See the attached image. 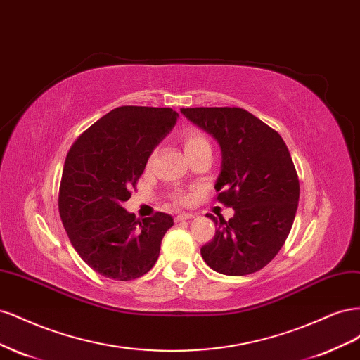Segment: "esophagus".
Wrapping results in <instances>:
<instances>
[{
    "mask_svg": "<svg viewBox=\"0 0 360 360\" xmlns=\"http://www.w3.org/2000/svg\"><path fill=\"white\" fill-rule=\"evenodd\" d=\"M193 214H189V213H180L179 216H176V222H184L188 219H192Z\"/></svg>",
    "mask_w": 360,
    "mask_h": 360,
    "instance_id": "esophagus-1",
    "label": "esophagus"
}]
</instances>
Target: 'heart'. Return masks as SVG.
<instances>
[{"label": "heart", "instance_id": "1", "mask_svg": "<svg viewBox=\"0 0 360 360\" xmlns=\"http://www.w3.org/2000/svg\"><path fill=\"white\" fill-rule=\"evenodd\" d=\"M183 147H184V153L189 155L192 151H197L201 148H210L209 139L201 134L197 129H188L186 132L183 134Z\"/></svg>", "mask_w": 360, "mask_h": 360}]
</instances>
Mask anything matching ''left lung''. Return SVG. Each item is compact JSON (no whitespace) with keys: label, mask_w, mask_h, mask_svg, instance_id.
<instances>
[{"label":"left lung","mask_w":360,"mask_h":360,"mask_svg":"<svg viewBox=\"0 0 360 360\" xmlns=\"http://www.w3.org/2000/svg\"><path fill=\"white\" fill-rule=\"evenodd\" d=\"M191 123L221 147L214 183L231 219L217 222L213 240L201 248L205 264L217 274L243 276L267 266L285 243L296 217L299 179L281 135L242 108H181Z\"/></svg>","instance_id":"1"}]
</instances>
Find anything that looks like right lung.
<instances>
[{"label": "right lung", "mask_w": 360, "mask_h": 360, "mask_svg": "<svg viewBox=\"0 0 360 360\" xmlns=\"http://www.w3.org/2000/svg\"><path fill=\"white\" fill-rule=\"evenodd\" d=\"M177 118L171 108L120 106L86 129L68 153L60 216L76 252L102 276L136 279L159 258L172 216L159 212L139 221L123 202Z\"/></svg>", "instance_id": "right-lung-1"}]
</instances>
